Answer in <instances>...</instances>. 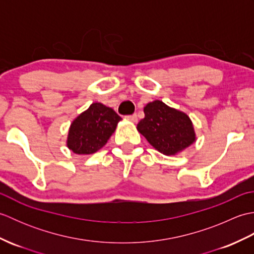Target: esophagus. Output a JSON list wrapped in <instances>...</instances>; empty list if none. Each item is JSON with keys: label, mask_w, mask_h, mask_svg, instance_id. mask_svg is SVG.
I'll use <instances>...</instances> for the list:
<instances>
[{"label": "esophagus", "mask_w": 254, "mask_h": 254, "mask_svg": "<svg viewBox=\"0 0 254 254\" xmlns=\"http://www.w3.org/2000/svg\"><path fill=\"white\" fill-rule=\"evenodd\" d=\"M126 118L127 119V120H130V121H132V122H136V121H137V116L135 115V113H134V115L127 116Z\"/></svg>", "instance_id": "obj_1"}]
</instances>
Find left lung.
<instances>
[{"label": "left lung", "mask_w": 254, "mask_h": 254, "mask_svg": "<svg viewBox=\"0 0 254 254\" xmlns=\"http://www.w3.org/2000/svg\"><path fill=\"white\" fill-rule=\"evenodd\" d=\"M144 113L137 130L161 154L176 155L195 141L192 122L186 113L160 100L147 104Z\"/></svg>", "instance_id": "obj_1"}]
</instances>
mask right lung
Instances as JSON below:
<instances>
[{
  "label": "right lung",
  "mask_w": 254,
  "mask_h": 254,
  "mask_svg": "<svg viewBox=\"0 0 254 254\" xmlns=\"http://www.w3.org/2000/svg\"><path fill=\"white\" fill-rule=\"evenodd\" d=\"M121 117L100 102L91 104L75 119L67 136V147L78 155L94 154L104 147Z\"/></svg>",
  "instance_id": "1"
}]
</instances>
